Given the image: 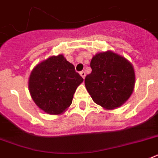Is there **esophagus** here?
<instances>
[{
	"instance_id": "34e87169",
	"label": "esophagus",
	"mask_w": 158,
	"mask_h": 158,
	"mask_svg": "<svg viewBox=\"0 0 158 158\" xmlns=\"http://www.w3.org/2000/svg\"><path fill=\"white\" fill-rule=\"evenodd\" d=\"M80 74V75H81V77L83 78V79H85V77H86V74L84 71H81V72L79 73Z\"/></svg>"
}]
</instances>
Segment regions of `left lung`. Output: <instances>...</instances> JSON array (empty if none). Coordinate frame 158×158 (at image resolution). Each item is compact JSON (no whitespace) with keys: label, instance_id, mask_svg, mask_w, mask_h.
<instances>
[{"label":"left lung","instance_id":"8db88e82","mask_svg":"<svg viewBox=\"0 0 158 158\" xmlns=\"http://www.w3.org/2000/svg\"><path fill=\"white\" fill-rule=\"evenodd\" d=\"M92 73L85 87L95 103L104 110H115L126 103L135 83L133 65L123 56L108 50L97 52L90 63Z\"/></svg>","mask_w":158,"mask_h":158}]
</instances>
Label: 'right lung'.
Masks as SVG:
<instances>
[{
  "label": "right lung",
  "instance_id": "right-lung-1",
  "mask_svg": "<svg viewBox=\"0 0 158 158\" xmlns=\"http://www.w3.org/2000/svg\"><path fill=\"white\" fill-rule=\"evenodd\" d=\"M83 79L63 54L50 56L31 71L28 88L35 104L42 111L59 115L72 103L77 88Z\"/></svg>",
  "mask_w": 158,
  "mask_h": 158
}]
</instances>
